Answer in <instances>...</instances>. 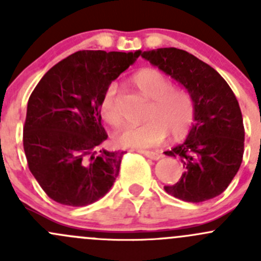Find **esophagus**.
Instances as JSON below:
<instances>
[{"instance_id":"34e87169","label":"esophagus","mask_w":261,"mask_h":261,"mask_svg":"<svg viewBox=\"0 0 261 261\" xmlns=\"http://www.w3.org/2000/svg\"><path fill=\"white\" fill-rule=\"evenodd\" d=\"M139 152H141V154L145 155V156L150 158V159H152V160H158V159H160V156H162L159 152L149 151V150H139Z\"/></svg>"}]
</instances>
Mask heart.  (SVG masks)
<instances>
[{
	"label": "heart",
	"mask_w": 261,
	"mask_h": 261,
	"mask_svg": "<svg viewBox=\"0 0 261 261\" xmlns=\"http://www.w3.org/2000/svg\"><path fill=\"white\" fill-rule=\"evenodd\" d=\"M133 83L151 103L146 112V122L125 126L115 134L114 140L122 147H151L159 145L169 134L172 139L188 135L194 121L193 99L187 91L172 86L169 75L156 68H144L133 75ZM116 86L110 84L98 102V114L110 126H118L121 114L115 102Z\"/></svg>",
	"instance_id": "b5f03b06"
}]
</instances>
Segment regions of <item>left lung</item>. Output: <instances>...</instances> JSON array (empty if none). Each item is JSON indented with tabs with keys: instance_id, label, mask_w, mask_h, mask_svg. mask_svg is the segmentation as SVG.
<instances>
[{
	"instance_id": "obj_1",
	"label": "left lung",
	"mask_w": 261,
	"mask_h": 261,
	"mask_svg": "<svg viewBox=\"0 0 261 261\" xmlns=\"http://www.w3.org/2000/svg\"><path fill=\"white\" fill-rule=\"evenodd\" d=\"M165 74L183 84L194 105L193 125L181 145L165 154L179 158L184 173L167 193L199 203L222 193L243 162L245 128L232 89L212 67L177 48H160L141 54Z\"/></svg>"
}]
</instances>
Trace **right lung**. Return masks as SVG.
Masks as SVG:
<instances>
[{
    "label": "right lung",
    "mask_w": 261,
    "mask_h": 261,
    "mask_svg": "<svg viewBox=\"0 0 261 261\" xmlns=\"http://www.w3.org/2000/svg\"><path fill=\"white\" fill-rule=\"evenodd\" d=\"M130 53L81 50L55 64L28 102L23 150L30 172L53 201L83 207L105 196L126 151L101 149L98 114L105 89L136 62Z\"/></svg>",
    "instance_id": "obj_1"
}]
</instances>
